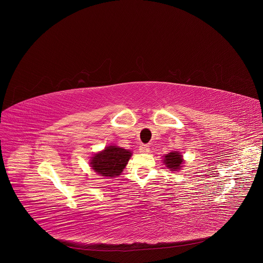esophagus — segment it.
Instances as JSON below:
<instances>
[{
    "label": "esophagus",
    "mask_w": 263,
    "mask_h": 263,
    "mask_svg": "<svg viewBox=\"0 0 263 263\" xmlns=\"http://www.w3.org/2000/svg\"><path fill=\"white\" fill-rule=\"evenodd\" d=\"M139 152L140 153H148L149 152V146L147 144H141L139 146Z\"/></svg>",
    "instance_id": "esophagus-1"
}]
</instances>
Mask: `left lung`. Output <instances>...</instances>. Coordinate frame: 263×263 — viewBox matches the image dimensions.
<instances>
[{
	"label": "left lung",
	"mask_w": 263,
	"mask_h": 263,
	"mask_svg": "<svg viewBox=\"0 0 263 263\" xmlns=\"http://www.w3.org/2000/svg\"><path fill=\"white\" fill-rule=\"evenodd\" d=\"M163 163L171 171H179L181 170L182 164L184 163V160L182 155L179 152L174 151L164 156Z\"/></svg>",
	"instance_id": "obj_1"
}]
</instances>
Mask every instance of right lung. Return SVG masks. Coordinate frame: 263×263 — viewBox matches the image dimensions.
<instances>
[{
    "label": "right lung",
    "mask_w": 263,
    "mask_h": 263,
    "mask_svg": "<svg viewBox=\"0 0 263 263\" xmlns=\"http://www.w3.org/2000/svg\"><path fill=\"white\" fill-rule=\"evenodd\" d=\"M131 156L132 153L129 149L118 145H108L90 158V166L105 178H115L122 174Z\"/></svg>",
    "instance_id": "1"
}]
</instances>
